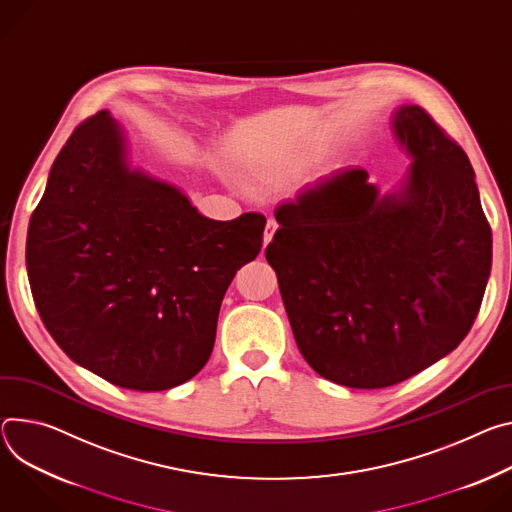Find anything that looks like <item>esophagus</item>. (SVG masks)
<instances>
[{"instance_id":"esophagus-1","label":"esophagus","mask_w":512,"mask_h":512,"mask_svg":"<svg viewBox=\"0 0 512 512\" xmlns=\"http://www.w3.org/2000/svg\"><path fill=\"white\" fill-rule=\"evenodd\" d=\"M277 224L273 218H269L267 220V224H265V235H263V243H265V247L271 243V239H273V235H275V230H277Z\"/></svg>"}]
</instances>
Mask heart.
I'll use <instances>...</instances> for the list:
<instances>
[{"label":"heart","mask_w":512,"mask_h":512,"mask_svg":"<svg viewBox=\"0 0 512 512\" xmlns=\"http://www.w3.org/2000/svg\"><path fill=\"white\" fill-rule=\"evenodd\" d=\"M288 171H290V169H282V171H280V173H277V175H286Z\"/></svg>","instance_id":"1"}]
</instances>
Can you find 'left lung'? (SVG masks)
I'll use <instances>...</instances> for the list:
<instances>
[{
    "label": "left lung",
    "mask_w": 512,
    "mask_h": 512,
    "mask_svg": "<svg viewBox=\"0 0 512 512\" xmlns=\"http://www.w3.org/2000/svg\"><path fill=\"white\" fill-rule=\"evenodd\" d=\"M392 128L412 159L396 192L337 169L275 210L265 249L300 353L347 388L394 386L451 353L492 267L468 155L421 106L398 108Z\"/></svg>",
    "instance_id": "1"
}]
</instances>
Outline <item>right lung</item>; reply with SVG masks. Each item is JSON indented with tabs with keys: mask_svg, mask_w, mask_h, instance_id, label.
Wrapping results in <instances>:
<instances>
[{
	"mask_svg": "<svg viewBox=\"0 0 512 512\" xmlns=\"http://www.w3.org/2000/svg\"><path fill=\"white\" fill-rule=\"evenodd\" d=\"M265 216H202L175 185L132 169L106 112L57 155L32 212L26 269L46 331L114 386L159 392L206 365L222 298L263 243Z\"/></svg>",
	"mask_w": 512,
	"mask_h": 512,
	"instance_id": "1",
	"label": "right lung"
}]
</instances>
